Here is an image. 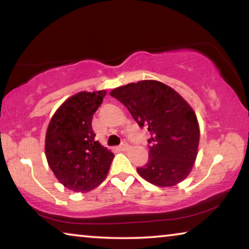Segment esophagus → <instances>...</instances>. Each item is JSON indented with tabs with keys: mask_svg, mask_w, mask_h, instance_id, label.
<instances>
[{
	"mask_svg": "<svg viewBox=\"0 0 249 249\" xmlns=\"http://www.w3.org/2000/svg\"><path fill=\"white\" fill-rule=\"evenodd\" d=\"M119 148H120L121 151H127V149L129 148V144L127 142H122L121 145L119 146Z\"/></svg>",
	"mask_w": 249,
	"mask_h": 249,
	"instance_id": "obj_1",
	"label": "esophagus"
}]
</instances>
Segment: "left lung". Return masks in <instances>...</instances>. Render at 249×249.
Masks as SVG:
<instances>
[{
	"mask_svg": "<svg viewBox=\"0 0 249 249\" xmlns=\"http://www.w3.org/2000/svg\"><path fill=\"white\" fill-rule=\"evenodd\" d=\"M110 95L151 135L148 162L137 168L139 176L159 187H172L186 179L199 144V124L192 107L173 88L156 80L124 85Z\"/></svg>",
	"mask_w": 249,
	"mask_h": 249,
	"instance_id": "8db88e82",
	"label": "left lung"
}]
</instances>
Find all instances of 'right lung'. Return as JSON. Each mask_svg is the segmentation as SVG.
<instances>
[{"label":"right lung","mask_w":249,"mask_h":249,"mask_svg":"<svg viewBox=\"0 0 249 249\" xmlns=\"http://www.w3.org/2000/svg\"><path fill=\"white\" fill-rule=\"evenodd\" d=\"M107 90L79 91L64 101L45 136L47 163L56 179L76 193H86L107 178L114 154L95 141L91 119Z\"/></svg>","instance_id":"1"}]
</instances>
